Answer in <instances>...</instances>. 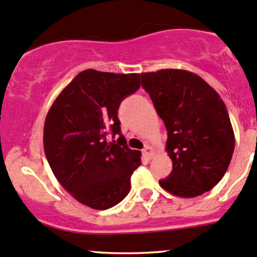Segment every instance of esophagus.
I'll use <instances>...</instances> for the list:
<instances>
[{"mask_svg": "<svg viewBox=\"0 0 257 257\" xmlns=\"http://www.w3.org/2000/svg\"><path fill=\"white\" fill-rule=\"evenodd\" d=\"M143 155L148 158V160H151L155 155L154 148L150 147V145H145V148L143 149Z\"/></svg>", "mask_w": 257, "mask_h": 257, "instance_id": "34e87169", "label": "esophagus"}]
</instances>
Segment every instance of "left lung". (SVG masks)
<instances>
[{
	"instance_id": "1",
	"label": "left lung",
	"mask_w": 257,
	"mask_h": 257,
	"mask_svg": "<svg viewBox=\"0 0 257 257\" xmlns=\"http://www.w3.org/2000/svg\"><path fill=\"white\" fill-rule=\"evenodd\" d=\"M141 77L168 131L166 150L173 170L160 180L161 187L181 198L204 194L223 179L235 149L225 103L191 71L162 69Z\"/></svg>"
}]
</instances>
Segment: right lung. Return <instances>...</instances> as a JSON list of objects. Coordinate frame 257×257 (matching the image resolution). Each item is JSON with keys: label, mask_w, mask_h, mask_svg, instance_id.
<instances>
[{"label": "right lung", "mask_w": 257, "mask_h": 257, "mask_svg": "<svg viewBox=\"0 0 257 257\" xmlns=\"http://www.w3.org/2000/svg\"><path fill=\"white\" fill-rule=\"evenodd\" d=\"M141 74L88 69L53 101L44 125V150L58 182L94 210L113 207L128 194L141 151L131 150L120 132L118 108L141 87ZM108 132L119 135L108 142Z\"/></svg>", "instance_id": "obj_1"}]
</instances>
